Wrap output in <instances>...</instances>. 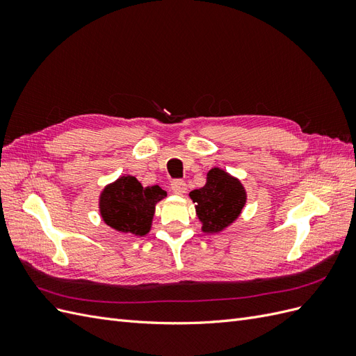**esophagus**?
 I'll list each match as a JSON object with an SVG mask.
<instances>
[{
	"label": "esophagus",
	"instance_id": "1",
	"mask_svg": "<svg viewBox=\"0 0 356 356\" xmlns=\"http://www.w3.org/2000/svg\"><path fill=\"white\" fill-rule=\"evenodd\" d=\"M170 188L175 193V195H184L187 190V184L182 179H174L170 184Z\"/></svg>",
	"mask_w": 356,
	"mask_h": 356
}]
</instances>
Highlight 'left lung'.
<instances>
[{"label":"left lung","instance_id":"left-lung-1","mask_svg":"<svg viewBox=\"0 0 356 356\" xmlns=\"http://www.w3.org/2000/svg\"><path fill=\"white\" fill-rule=\"evenodd\" d=\"M196 203L197 217L202 230L218 233L239 217L246 202V193L241 181L230 177L227 172L213 168L208 172L207 184L190 193Z\"/></svg>","mask_w":356,"mask_h":356}]
</instances>
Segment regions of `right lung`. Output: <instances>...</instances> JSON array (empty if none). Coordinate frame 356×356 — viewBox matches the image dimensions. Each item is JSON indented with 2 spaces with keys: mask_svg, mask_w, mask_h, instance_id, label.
<instances>
[{
  "mask_svg": "<svg viewBox=\"0 0 356 356\" xmlns=\"http://www.w3.org/2000/svg\"><path fill=\"white\" fill-rule=\"evenodd\" d=\"M166 196L159 186L143 187L135 177H122L101 195V215L110 227L144 236L152 227L156 203Z\"/></svg>",
  "mask_w": 356,
  "mask_h": 356,
  "instance_id": "right-lung-1",
  "label": "right lung"
}]
</instances>
